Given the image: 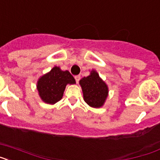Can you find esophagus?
<instances>
[{
	"mask_svg": "<svg viewBox=\"0 0 160 160\" xmlns=\"http://www.w3.org/2000/svg\"><path fill=\"white\" fill-rule=\"evenodd\" d=\"M74 78H75V80H76V82L78 83V82H79V80H80V78H81V77H80L79 75H77L74 77Z\"/></svg>",
	"mask_w": 160,
	"mask_h": 160,
	"instance_id": "34e87169",
	"label": "esophagus"
}]
</instances>
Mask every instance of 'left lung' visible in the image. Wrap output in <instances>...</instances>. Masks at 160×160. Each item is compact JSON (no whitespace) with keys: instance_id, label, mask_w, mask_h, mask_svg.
Segmentation results:
<instances>
[{"instance_id":"obj_1","label":"left lung","mask_w":160,"mask_h":160,"mask_svg":"<svg viewBox=\"0 0 160 160\" xmlns=\"http://www.w3.org/2000/svg\"><path fill=\"white\" fill-rule=\"evenodd\" d=\"M79 85L82 90L83 99L90 107H103L108 97L109 88L95 70H91L89 76L82 78L79 81Z\"/></svg>"}]
</instances>
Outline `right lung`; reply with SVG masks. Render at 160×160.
Instances as JSON below:
<instances>
[{"instance_id":"1","label":"right lung","mask_w":160,"mask_h":160,"mask_svg":"<svg viewBox=\"0 0 160 160\" xmlns=\"http://www.w3.org/2000/svg\"><path fill=\"white\" fill-rule=\"evenodd\" d=\"M75 83V79L68 70L63 71L59 66H54L38 78L37 90L42 102L53 105L62 98L66 85Z\"/></svg>"}]
</instances>
